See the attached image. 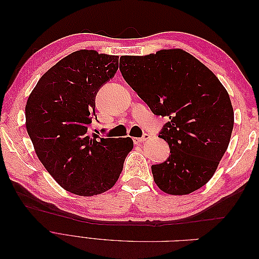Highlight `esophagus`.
<instances>
[{
	"label": "esophagus",
	"instance_id": "34e87169",
	"mask_svg": "<svg viewBox=\"0 0 259 259\" xmlns=\"http://www.w3.org/2000/svg\"><path fill=\"white\" fill-rule=\"evenodd\" d=\"M148 139H150V135L144 134L143 137H134V138H133V142H134V144H136V145H139V144L147 142Z\"/></svg>",
	"mask_w": 259,
	"mask_h": 259
}]
</instances>
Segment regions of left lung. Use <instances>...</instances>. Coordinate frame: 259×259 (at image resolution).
Segmentation results:
<instances>
[{"instance_id":"8db88e82","label":"left lung","mask_w":259,"mask_h":259,"mask_svg":"<svg viewBox=\"0 0 259 259\" xmlns=\"http://www.w3.org/2000/svg\"><path fill=\"white\" fill-rule=\"evenodd\" d=\"M120 61L126 83L154 114L169 119L159 136L170 155L151 166L154 183L171 195L200 189L230 142L234 117L228 92L205 65L180 49Z\"/></svg>"}]
</instances>
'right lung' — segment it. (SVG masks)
<instances>
[{"label":"right lung","mask_w":259,"mask_h":259,"mask_svg":"<svg viewBox=\"0 0 259 259\" xmlns=\"http://www.w3.org/2000/svg\"><path fill=\"white\" fill-rule=\"evenodd\" d=\"M119 56L80 50L46 71L26 105V127L38 160L65 190L93 197L111 189L134 143L90 135L98 90Z\"/></svg>","instance_id":"obj_1"}]
</instances>
